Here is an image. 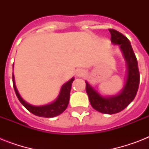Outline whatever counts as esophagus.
Listing matches in <instances>:
<instances>
[{
    "mask_svg": "<svg viewBox=\"0 0 149 149\" xmlns=\"http://www.w3.org/2000/svg\"><path fill=\"white\" fill-rule=\"evenodd\" d=\"M83 73H84L83 70H79V72H78V74H79V75H81V74H83Z\"/></svg>",
    "mask_w": 149,
    "mask_h": 149,
    "instance_id": "esophagus-1",
    "label": "esophagus"
}]
</instances>
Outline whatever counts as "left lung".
<instances>
[{
	"mask_svg": "<svg viewBox=\"0 0 149 149\" xmlns=\"http://www.w3.org/2000/svg\"><path fill=\"white\" fill-rule=\"evenodd\" d=\"M109 31L111 32V42L120 45L127 61V77L125 87L118 95L111 97H104L86 82V91L93 108L100 113L113 114L123 111L133 101L139 89L140 74L138 61L130 41L123 34L114 29H110Z\"/></svg>",
	"mask_w": 149,
	"mask_h": 149,
	"instance_id": "8db88e82",
	"label": "left lung"
}]
</instances>
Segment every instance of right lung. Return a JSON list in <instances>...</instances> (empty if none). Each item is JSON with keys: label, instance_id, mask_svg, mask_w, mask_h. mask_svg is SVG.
I'll list each match as a JSON object with an SVG mask.
<instances>
[{"label": "right lung", "instance_id": "right-lung-1", "mask_svg": "<svg viewBox=\"0 0 149 149\" xmlns=\"http://www.w3.org/2000/svg\"><path fill=\"white\" fill-rule=\"evenodd\" d=\"M13 80V86L15 89V93L17 95V97L18 98L19 101L22 104V105L25 107L31 113L38 117H43V118H53L56 116L59 115L63 111H65L68 106L69 101H70V91H71V86H72V81L74 80V78H72L70 81L65 83L61 89L60 93L58 95V98L53 103H52L48 105L40 107L32 106L31 104H28L24 101V100L21 97L19 93L17 92V90L16 88L15 84V79H14V75H12Z\"/></svg>", "mask_w": 149, "mask_h": 149}]
</instances>
